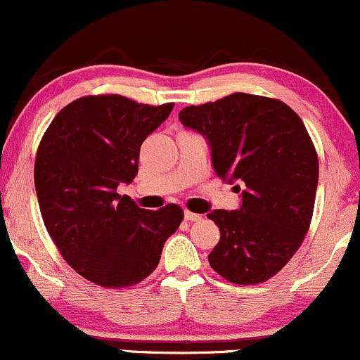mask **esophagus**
I'll use <instances>...</instances> for the list:
<instances>
[{
    "label": "esophagus",
    "mask_w": 360,
    "mask_h": 360,
    "mask_svg": "<svg viewBox=\"0 0 360 360\" xmlns=\"http://www.w3.org/2000/svg\"><path fill=\"white\" fill-rule=\"evenodd\" d=\"M184 219H186L188 222H198V220H201V215L200 213H193V212L186 210L184 212Z\"/></svg>",
    "instance_id": "1"
}]
</instances>
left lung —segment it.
I'll use <instances>...</instances> for the list:
<instances>
[{"label": "left lung", "mask_w": 360, "mask_h": 360, "mask_svg": "<svg viewBox=\"0 0 360 360\" xmlns=\"http://www.w3.org/2000/svg\"><path fill=\"white\" fill-rule=\"evenodd\" d=\"M179 121L207 138L217 176L236 181L243 198L239 210L208 213L220 227L210 266L238 285L266 282L313 219L319 164L306 126L282 101L243 92L184 108Z\"/></svg>", "instance_id": "obj_1"}]
</instances>
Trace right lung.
<instances>
[{
	"label": "right lung",
	"mask_w": 360,
	"mask_h": 360,
	"mask_svg": "<svg viewBox=\"0 0 360 360\" xmlns=\"http://www.w3.org/2000/svg\"><path fill=\"white\" fill-rule=\"evenodd\" d=\"M174 104L86 96L56 114L37 148L35 191L42 220L66 263L108 289L131 287L160 262L183 208H140L117 186L138 172L140 147Z\"/></svg>",
	"instance_id": "add662e5"
}]
</instances>
